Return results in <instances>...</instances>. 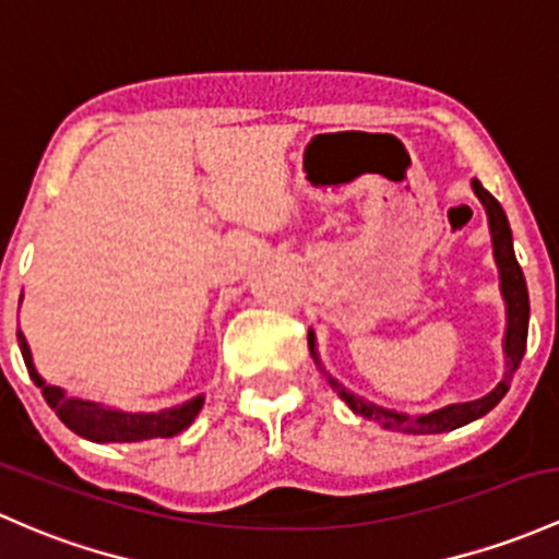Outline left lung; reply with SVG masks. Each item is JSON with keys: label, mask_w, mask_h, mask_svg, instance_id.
<instances>
[{"label": "left lung", "mask_w": 559, "mask_h": 559, "mask_svg": "<svg viewBox=\"0 0 559 559\" xmlns=\"http://www.w3.org/2000/svg\"><path fill=\"white\" fill-rule=\"evenodd\" d=\"M474 194L483 202L485 213H488V226H490V239H493V258L498 266V277H501V296L503 304H507V333H503V357H507V373H503L501 381L493 392H488L485 397L472 400V402H455V405H445L440 411L431 413H418V416H411V413H397L389 411V407H378L373 402L365 397H357V394L349 392L346 386H341L333 376L322 368L320 354H317V341L314 333L309 330V352L314 357V362L320 365V370L325 373L330 386L338 392V397L352 407L357 416L370 418V421L381 424L383 429L402 431V435H442V431H453L459 426H466L477 418H483L485 413H490L498 402L503 400V394L509 392V381H512L514 370L520 368L522 354H525L527 344V317H531V304H527V285L525 277H522V269L518 263V255H514L512 245V229H509V221L503 207L498 205V200L490 194L488 189H483V183L474 178L472 181Z\"/></svg>", "instance_id": "8db88e82"}]
</instances>
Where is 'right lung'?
Returning a JSON list of instances; mask_svg holds the SVG:
<instances>
[{"instance_id":"right-lung-1","label":"right lung","mask_w":559,"mask_h":559,"mask_svg":"<svg viewBox=\"0 0 559 559\" xmlns=\"http://www.w3.org/2000/svg\"><path fill=\"white\" fill-rule=\"evenodd\" d=\"M17 346H21L23 362L28 376L41 389V397L56 411V416L69 426L74 435L85 437L90 442H143L154 437H176L189 429L197 413L205 405V397H191L176 407H167L159 413H124L117 407H106L104 402H90L80 397H69L61 386H50L37 373L32 359V349L26 344V335L17 328Z\"/></svg>"}]
</instances>
